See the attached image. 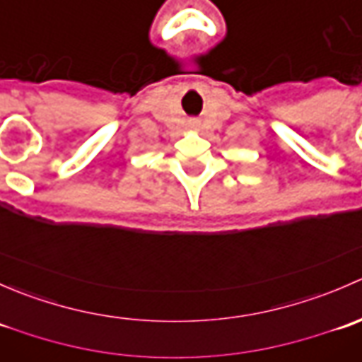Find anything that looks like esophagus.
Wrapping results in <instances>:
<instances>
[{
	"label": "esophagus",
	"instance_id": "esophagus-1",
	"mask_svg": "<svg viewBox=\"0 0 362 362\" xmlns=\"http://www.w3.org/2000/svg\"><path fill=\"white\" fill-rule=\"evenodd\" d=\"M191 126H196V120H191Z\"/></svg>",
	"mask_w": 362,
	"mask_h": 362
}]
</instances>
